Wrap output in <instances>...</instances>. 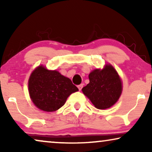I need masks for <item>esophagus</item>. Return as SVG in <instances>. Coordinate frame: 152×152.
Returning a JSON list of instances; mask_svg holds the SVG:
<instances>
[{"mask_svg": "<svg viewBox=\"0 0 152 152\" xmlns=\"http://www.w3.org/2000/svg\"><path fill=\"white\" fill-rule=\"evenodd\" d=\"M77 87H78L79 90L81 91V90H82V88H83V84H80V85H78Z\"/></svg>", "mask_w": 152, "mask_h": 152, "instance_id": "esophagus-1", "label": "esophagus"}]
</instances>
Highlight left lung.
Instances as JSON below:
<instances>
[{
    "mask_svg": "<svg viewBox=\"0 0 152 152\" xmlns=\"http://www.w3.org/2000/svg\"><path fill=\"white\" fill-rule=\"evenodd\" d=\"M88 78L90 82L82 91L97 109H108L118 101L122 93V82L113 66L106 65L103 70H93Z\"/></svg>",
    "mask_w": 152,
    "mask_h": 152,
    "instance_id": "obj_1",
    "label": "left lung"
}]
</instances>
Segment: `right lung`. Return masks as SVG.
<instances>
[{"label": "right lung", "mask_w": 152, "mask_h": 152, "mask_svg": "<svg viewBox=\"0 0 152 152\" xmlns=\"http://www.w3.org/2000/svg\"><path fill=\"white\" fill-rule=\"evenodd\" d=\"M32 101L39 109L55 111L60 109L72 93L78 91L69 78L56 70H48L42 66L36 68L28 82Z\"/></svg>", "instance_id": "1"}]
</instances>
